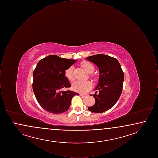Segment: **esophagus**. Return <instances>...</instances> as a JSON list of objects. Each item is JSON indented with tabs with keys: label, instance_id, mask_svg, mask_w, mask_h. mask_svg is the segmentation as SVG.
<instances>
[{
	"label": "esophagus",
	"instance_id": "esophagus-1",
	"mask_svg": "<svg viewBox=\"0 0 158 158\" xmlns=\"http://www.w3.org/2000/svg\"><path fill=\"white\" fill-rule=\"evenodd\" d=\"M80 95L82 97H83V98H85L86 95H84V94H80Z\"/></svg>",
	"mask_w": 158,
	"mask_h": 158
}]
</instances>
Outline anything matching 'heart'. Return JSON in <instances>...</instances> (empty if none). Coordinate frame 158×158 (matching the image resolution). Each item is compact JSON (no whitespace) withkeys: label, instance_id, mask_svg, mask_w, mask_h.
<instances>
[{"label":"heart","instance_id":"obj_1","mask_svg":"<svg viewBox=\"0 0 158 158\" xmlns=\"http://www.w3.org/2000/svg\"><path fill=\"white\" fill-rule=\"evenodd\" d=\"M81 66L88 73H92L94 70V66L88 61H83L81 63ZM73 67L70 66L66 69L64 72V76L67 78L68 81H73L74 80V77L73 75ZM92 83L88 81H77L72 84V89L81 94L86 93L90 90L92 88Z\"/></svg>","mask_w":158,"mask_h":158}]
</instances>
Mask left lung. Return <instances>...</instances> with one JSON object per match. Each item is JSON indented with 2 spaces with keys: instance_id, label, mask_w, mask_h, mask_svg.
<instances>
[{
  "instance_id": "left-lung-1",
  "label": "left lung",
  "mask_w": 158,
  "mask_h": 158,
  "mask_svg": "<svg viewBox=\"0 0 158 158\" xmlns=\"http://www.w3.org/2000/svg\"><path fill=\"white\" fill-rule=\"evenodd\" d=\"M86 60L95 64L99 71V83L93 95L95 103L88 109L93 113H104L111 108L120 98L124 73L118 61L108 55L96 54L87 57Z\"/></svg>"
}]
</instances>
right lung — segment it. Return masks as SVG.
I'll return each mask as SVG.
<instances>
[{"label": "right lung", "instance_id": "1", "mask_svg": "<svg viewBox=\"0 0 158 158\" xmlns=\"http://www.w3.org/2000/svg\"><path fill=\"white\" fill-rule=\"evenodd\" d=\"M76 61L50 55L38 61L33 73L32 89L38 102L45 111L55 114L64 113L69 110L72 98L79 95L63 90L71 86L64 72Z\"/></svg>", "mask_w": 158, "mask_h": 158}]
</instances>
